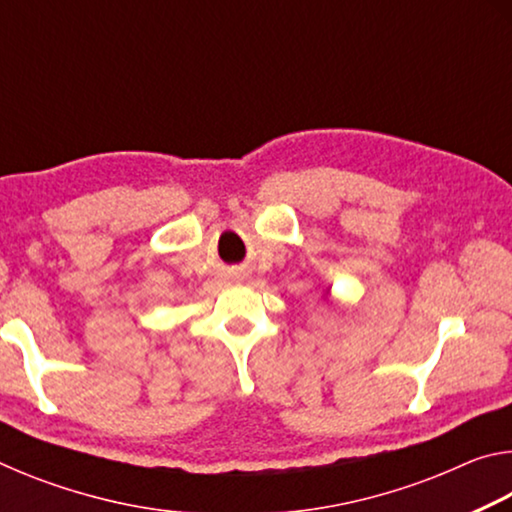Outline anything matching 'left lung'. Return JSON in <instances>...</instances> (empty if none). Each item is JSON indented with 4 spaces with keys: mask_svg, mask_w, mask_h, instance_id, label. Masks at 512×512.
<instances>
[{
    "mask_svg": "<svg viewBox=\"0 0 512 512\" xmlns=\"http://www.w3.org/2000/svg\"><path fill=\"white\" fill-rule=\"evenodd\" d=\"M329 298H332V296H329V289H327V293H325V300H327V302H332Z\"/></svg>",
    "mask_w": 512,
    "mask_h": 512,
    "instance_id": "left-lung-1",
    "label": "left lung"
}]
</instances>
